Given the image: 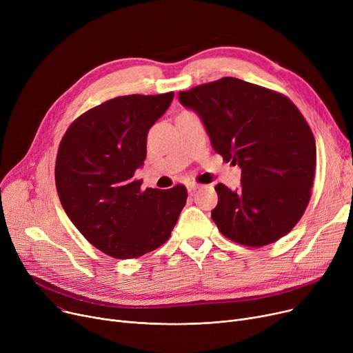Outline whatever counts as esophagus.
Returning a JSON list of instances; mask_svg holds the SVG:
<instances>
[{"instance_id":"34e87169","label":"esophagus","mask_w":353,"mask_h":353,"mask_svg":"<svg viewBox=\"0 0 353 353\" xmlns=\"http://www.w3.org/2000/svg\"><path fill=\"white\" fill-rule=\"evenodd\" d=\"M199 186H200V184L196 183V181H188L186 183V188H188L189 192H194L196 189H199Z\"/></svg>"}]
</instances>
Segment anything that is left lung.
Returning a JSON list of instances; mask_svg holds the SVG:
<instances>
[{
  "mask_svg": "<svg viewBox=\"0 0 353 353\" xmlns=\"http://www.w3.org/2000/svg\"><path fill=\"white\" fill-rule=\"evenodd\" d=\"M200 116L214 152L242 169V188L225 184L212 219L233 242L262 248L288 234L303 216L316 169V143L281 92L234 77L179 92Z\"/></svg>",
  "mask_w": 353,
  "mask_h": 353,
  "instance_id": "left-lung-1",
  "label": "left lung"
}]
</instances>
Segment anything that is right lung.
Wrapping results in <instances>:
<instances>
[{
	"instance_id": "add662e5",
	"label": "right lung",
	"mask_w": 353,
	"mask_h": 353,
	"mask_svg": "<svg viewBox=\"0 0 353 353\" xmlns=\"http://www.w3.org/2000/svg\"><path fill=\"white\" fill-rule=\"evenodd\" d=\"M174 92L130 94L90 108L67 128L55 160V188L72 225L103 253L133 259L169 240L188 190H141L136 169L147 133Z\"/></svg>"
}]
</instances>
